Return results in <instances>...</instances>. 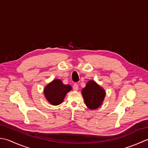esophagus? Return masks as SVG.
<instances>
[{
	"label": "esophagus",
	"instance_id": "esophagus-1",
	"mask_svg": "<svg viewBox=\"0 0 148 148\" xmlns=\"http://www.w3.org/2000/svg\"><path fill=\"white\" fill-rule=\"evenodd\" d=\"M73 90H75V91H77V90H78V85H77V84L75 83L74 85H73Z\"/></svg>",
	"mask_w": 148,
	"mask_h": 148
}]
</instances>
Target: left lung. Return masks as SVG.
<instances>
[{"instance_id": "1", "label": "left lung", "mask_w": 148, "mask_h": 148, "mask_svg": "<svg viewBox=\"0 0 148 148\" xmlns=\"http://www.w3.org/2000/svg\"><path fill=\"white\" fill-rule=\"evenodd\" d=\"M82 94L85 105L89 109L95 110L101 105L105 97V91L94 81L90 80L82 89Z\"/></svg>"}]
</instances>
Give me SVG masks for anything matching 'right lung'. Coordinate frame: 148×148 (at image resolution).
Here are the masks:
<instances>
[{
    "label": "right lung",
    "mask_w": 148,
    "mask_h": 148,
    "mask_svg": "<svg viewBox=\"0 0 148 148\" xmlns=\"http://www.w3.org/2000/svg\"><path fill=\"white\" fill-rule=\"evenodd\" d=\"M72 87L69 85H64L60 79H54L49 83L44 88V95L52 105H58L62 103L66 93L70 92Z\"/></svg>",
    "instance_id": "obj_1"
}]
</instances>
